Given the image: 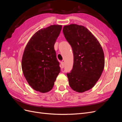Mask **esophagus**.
Here are the masks:
<instances>
[{"instance_id": "esophagus-1", "label": "esophagus", "mask_w": 122, "mask_h": 122, "mask_svg": "<svg viewBox=\"0 0 122 122\" xmlns=\"http://www.w3.org/2000/svg\"><path fill=\"white\" fill-rule=\"evenodd\" d=\"M64 66H65L64 62H61V68H64Z\"/></svg>"}]
</instances>
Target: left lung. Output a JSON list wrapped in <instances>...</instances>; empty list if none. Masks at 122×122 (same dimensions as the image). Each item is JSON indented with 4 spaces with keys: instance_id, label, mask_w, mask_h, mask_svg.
Returning <instances> with one entry per match:
<instances>
[{
    "instance_id": "left-lung-1",
    "label": "left lung",
    "mask_w": 122,
    "mask_h": 122,
    "mask_svg": "<svg viewBox=\"0 0 122 122\" xmlns=\"http://www.w3.org/2000/svg\"><path fill=\"white\" fill-rule=\"evenodd\" d=\"M63 33L74 55L73 69L67 73L69 86L83 93L93 87L101 77L105 65L104 52L97 38L82 25H65Z\"/></svg>"
}]
</instances>
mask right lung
Here are the masks:
<instances>
[{"label":"right lung","mask_w":122,"mask_h":122,"mask_svg":"<svg viewBox=\"0 0 122 122\" xmlns=\"http://www.w3.org/2000/svg\"><path fill=\"white\" fill-rule=\"evenodd\" d=\"M61 28V25H51L40 29L24 49L21 62L24 76L29 86L41 93L52 89L60 72L54 45Z\"/></svg>","instance_id":"1"}]
</instances>
